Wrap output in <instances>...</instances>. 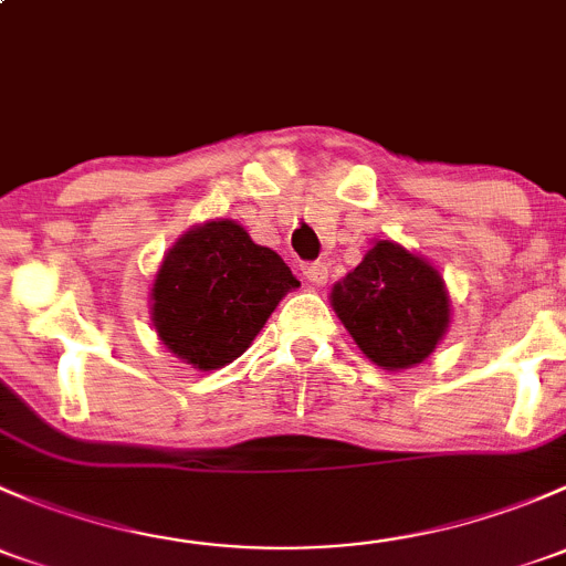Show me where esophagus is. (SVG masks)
<instances>
[{"label": "esophagus", "instance_id": "esophagus-1", "mask_svg": "<svg viewBox=\"0 0 566 566\" xmlns=\"http://www.w3.org/2000/svg\"><path fill=\"white\" fill-rule=\"evenodd\" d=\"M301 271H304L306 282H312V284H325V282H328V265H325L323 260L304 262V268H301Z\"/></svg>", "mask_w": 566, "mask_h": 566}]
</instances>
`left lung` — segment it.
Listing matches in <instances>:
<instances>
[{"label":"left lung","instance_id":"left-lung-1","mask_svg":"<svg viewBox=\"0 0 566 566\" xmlns=\"http://www.w3.org/2000/svg\"><path fill=\"white\" fill-rule=\"evenodd\" d=\"M356 345L386 369L421 364L449 325V298L432 265L391 241H375L331 293Z\"/></svg>","mask_w":566,"mask_h":566}]
</instances>
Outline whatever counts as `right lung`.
<instances>
[{
	"instance_id": "add662e5",
	"label": "right lung",
	"mask_w": 566,
	"mask_h": 566,
	"mask_svg": "<svg viewBox=\"0 0 566 566\" xmlns=\"http://www.w3.org/2000/svg\"><path fill=\"white\" fill-rule=\"evenodd\" d=\"M298 279L235 221H208L175 243L153 284V323L199 369L235 361Z\"/></svg>"
}]
</instances>
